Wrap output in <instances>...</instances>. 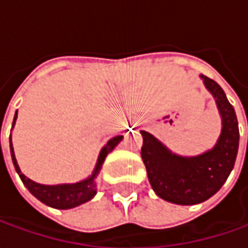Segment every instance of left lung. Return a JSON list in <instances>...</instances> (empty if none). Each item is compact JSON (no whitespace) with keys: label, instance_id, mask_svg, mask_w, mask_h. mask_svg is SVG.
I'll use <instances>...</instances> for the list:
<instances>
[{"label":"left lung","instance_id":"8db88e82","mask_svg":"<svg viewBox=\"0 0 248 248\" xmlns=\"http://www.w3.org/2000/svg\"><path fill=\"white\" fill-rule=\"evenodd\" d=\"M200 78L221 116V134L213 148L197 156H179L150 132L140 131V156L149 182L158 197L174 204H199L214 196L233 170L237 156L239 124L233 106L214 80L205 76Z\"/></svg>","mask_w":248,"mask_h":248}]
</instances>
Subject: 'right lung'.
I'll list each match as a JSON object with an SVG mask.
<instances>
[{
  "instance_id": "add662e5",
  "label": "right lung",
  "mask_w": 248,
  "mask_h": 248,
  "mask_svg": "<svg viewBox=\"0 0 248 248\" xmlns=\"http://www.w3.org/2000/svg\"><path fill=\"white\" fill-rule=\"evenodd\" d=\"M17 119V110L15 113L14 123H12V129L15 127V123ZM11 129V131H12ZM123 140V135H117L114 138H111L100 149L99 156L96 160L95 168L92 171L90 176H87L85 179L74 182V184H59V185H44V184H38L34 182L33 179L27 178V176L22 174L20 167L16 161L15 157L14 145H12V135L9 137V149H11V157H12V163H14L15 170L17 172V175L20 176L23 185L29 189V192L38 199L44 204L53 207V208H59V210H69V208H74L77 205H81L87 202H90L91 199H93L96 192H98V182L96 178L99 175L102 166L105 163V158L109 155L110 152H113V149L119 145Z\"/></svg>"
}]
</instances>
